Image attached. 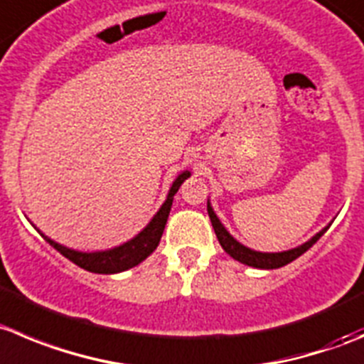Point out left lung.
<instances>
[{
  "mask_svg": "<svg viewBox=\"0 0 364 364\" xmlns=\"http://www.w3.org/2000/svg\"><path fill=\"white\" fill-rule=\"evenodd\" d=\"M207 213H209L210 223H213V228L214 232H216V237L218 241H220L221 248H223L232 259H236V261L243 262V264L247 266H252V268H261V269H275V268H280V266L289 264V262L295 261L296 257H300L304 252L309 250V248L313 247L321 236H323L325 232H327V228L331 227V223H328L327 227L321 228L318 234H314L309 241H306V243L300 245V247L291 248V250H286V252H275V254H269V252H255L252 250V248L241 245L237 240H234V237L230 236V232L223 227L220 218L216 216V213H214L213 207H210L209 200H207Z\"/></svg>",
  "mask_w": 364,
  "mask_h": 364,
  "instance_id": "8db88e82",
  "label": "left lung"
}]
</instances>
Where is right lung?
<instances>
[{
    "label": "right lung",
    "instance_id": "right-lung-1",
    "mask_svg": "<svg viewBox=\"0 0 364 364\" xmlns=\"http://www.w3.org/2000/svg\"><path fill=\"white\" fill-rule=\"evenodd\" d=\"M189 176H191L189 171L180 173L175 178V182L171 184V188H169L166 202L162 203L161 209L157 210V214L151 218L150 223H148L136 237H132L130 241H127V243L119 245V247L116 248L102 252H78L73 250V248L64 247V245L57 243V241L50 240V237L44 236L41 230L39 234L55 248V250H58L64 257H68L69 261L75 262V264L80 266V268L87 269V272L110 275V273H119L124 272V269H130L134 268V266L139 264V262H143L144 259L159 247V241H161L162 232H164L166 221H168L169 210H171L173 196L176 195V191H178V188L182 186V182H184L186 178H189Z\"/></svg>",
    "mask_w": 364,
    "mask_h": 364
}]
</instances>
